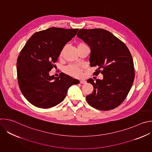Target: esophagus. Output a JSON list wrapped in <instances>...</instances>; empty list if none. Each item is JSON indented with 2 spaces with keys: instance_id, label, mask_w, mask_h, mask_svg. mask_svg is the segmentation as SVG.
I'll use <instances>...</instances> for the list:
<instances>
[{
  "instance_id": "1",
  "label": "esophagus",
  "mask_w": 152,
  "mask_h": 152,
  "mask_svg": "<svg viewBox=\"0 0 152 152\" xmlns=\"http://www.w3.org/2000/svg\"><path fill=\"white\" fill-rule=\"evenodd\" d=\"M79 82H80V83H82V84H84L86 83V81L85 80H80Z\"/></svg>"
}]
</instances>
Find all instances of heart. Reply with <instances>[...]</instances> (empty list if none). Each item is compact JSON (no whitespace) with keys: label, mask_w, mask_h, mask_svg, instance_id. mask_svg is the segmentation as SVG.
<instances>
[{"label":"heart","mask_w":152,"mask_h":152,"mask_svg":"<svg viewBox=\"0 0 152 152\" xmlns=\"http://www.w3.org/2000/svg\"><path fill=\"white\" fill-rule=\"evenodd\" d=\"M83 46H87L85 43L84 42H79L77 45V48L80 47H83ZM66 46H65L62 48L61 49L60 53H59V56H62L63 55V53L64 52L65 49H66ZM64 72L67 73V75L72 76L73 77H78L82 76V71H83V67L78 66V65L76 64H70L68 66L66 67L64 69Z\"/></svg>","instance_id":"1"}]
</instances>
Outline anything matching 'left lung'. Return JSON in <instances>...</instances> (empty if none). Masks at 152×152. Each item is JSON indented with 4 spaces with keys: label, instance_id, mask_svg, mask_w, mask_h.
<instances>
[{
    "label": "left lung",
    "instance_id": "obj_1",
    "mask_svg": "<svg viewBox=\"0 0 152 152\" xmlns=\"http://www.w3.org/2000/svg\"><path fill=\"white\" fill-rule=\"evenodd\" d=\"M77 35L91 49L90 66L98 67L94 74L103 75L102 80H87L94 90L86 100L97 110H113L126 98L134 80L131 53L123 41L105 29H81Z\"/></svg>",
    "mask_w": 152,
    "mask_h": 152
}]
</instances>
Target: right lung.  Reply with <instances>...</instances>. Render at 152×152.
<instances>
[{
	"label": "right lung",
	"mask_w": 152,
	"mask_h": 152,
	"mask_svg": "<svg viewBox=\"0 0 152 152\" xmlns=\"http://www.w3.org/2000/svg\"><path fill=\"white\" fill-rule=\"evenodd\" d=\"M78 29L50 28L37 32L28 40L17 58L19 88L33 105L49 108L62 102L69 88L79 80L64 74L50 76L62 48L75 37Z\"/></svg>",
	"instance_id": "1"
}]
</instances>
